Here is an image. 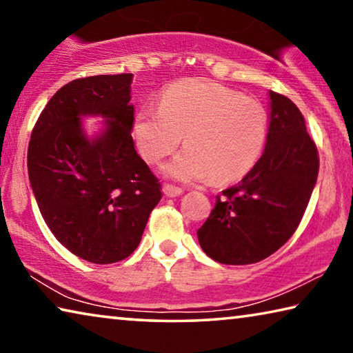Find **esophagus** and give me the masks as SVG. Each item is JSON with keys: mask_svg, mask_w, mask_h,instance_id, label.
<instances>
[{"mask_svg": "<svg viewBox=\"0 0 353 353\" xmlns=\"http://www.w3.org/2000/svg\"><path fill=\"white\" fill-rule=\"evenodd\" d=\"M163 193L168 196V198H176V196H181L183 191L182 188L176 187V185H171V183H165L163 185Z\"/></svg>", "mask_w": 353, "mask_h": 353, "instance_id": "esophagus-1", "label": "esophagus"}]
</instances>
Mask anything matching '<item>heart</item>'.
<instances>
[{
    "label": "heart",
    "mask_w": 353,
    "mask_h": 353,
    "mask_svg": "<svg viewBox=\"0 0 353 353\" xmlns=\"http://www.w3.org/2000/svg\"><path fill=\"white\" fill-rule=\"evenodd\" d=\"M187 148L165 166L183 182L236 181L254 168L268 139V112L260 101L205 79L181 81L162 93L159 107L137 113L134 137L143 159L159 163L181 145Z\"/></svg>",
    "instance_id": "1"
}]
</instances>
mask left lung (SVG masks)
Returning <instances> with one entry per match:
<instances>
[{
	"mask_svg": "<svg viewBox=\"0 0 353 353\" xmlns=\"http://www.w3.org/2000/svg\"><path fill=\"white\" fill-rule=\"evenodd\" d=\"M271 121L266 148L241 182L216 196L198 230L204 252L223 265L265 260L301 224L319 172V155L301 110L290 98L270 92Z\"/></svg>",
	"mask_w": 353,
	"mask_h": 353,
	"instance_id": "obj_1",
	"label": "left lung"
}]
</instances>
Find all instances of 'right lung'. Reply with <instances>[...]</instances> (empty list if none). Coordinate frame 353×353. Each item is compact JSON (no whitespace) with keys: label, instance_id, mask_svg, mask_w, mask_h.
I'll use <instances>...</instances> for the list:
<instances>
[{"label":"right lung","instance_id":"obj_1","mask_svg":"<svg viewBox=\"0 0 353 353\" xmlns=\"http://www.w3.org/2000/svg\"><path fill=\"white\" fill-rule=\"evenodd\" d=\"M132 74L74 79L57 90L32 129L28 172L41 216L71 254L109 265L140 244L162 185L135 151ZM107 117L87 139L80 117Z\"/></svg>","mask_w":353,"mask_h":353}]
</instances>
